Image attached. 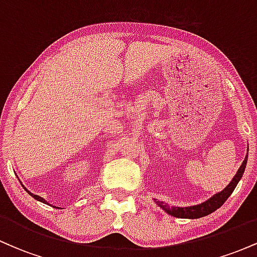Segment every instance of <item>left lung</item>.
<instances>
[{"mask_svg": "<svg viewBox=\"0 0 257 257\" xmlns=\"http://www.w3.org/2000/svg\"><path fill=\"white\" fill-rule=\"evenodd\" d=\"M246 162H247V155L245 159L243 161L241 166L239 169H238L237 174L233 178V180L229 182V185L227 186L223 191H221L220 193H216L214 197H211L210 199H208L206 202L202 203V204L198 205H193V206H186V208H176V206H170L168 205L167 203L163 202H157V204L161 206L163 210H166L168 214L172 215V216L175 217H180V219H198V217H203L206 216V215L214 213L216 209H219L223 203L226 202L227 198L231 196L233 191H234L235 186H237L239 180L243 176L244 170H245L246 167Z\"/></svg>", "mask_w": 257, "mask_h": 257, "instance_id": "left-lung-1", "label": "left lung"}]
</instances>
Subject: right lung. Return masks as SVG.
Wrapping results in <instances>:
<instances>
[{
  "label": "right lung",
  "mask_w": 257,
  "mask_h": 257,
  "mask_svg": "<svg viewBox=\"0 0 257 257\" xmlns=\"http://www.w3.org/2000/svg\"><path fill=\"white\" fill-rule=\"evenodd\" d=\"M25 190H26V188H25ZM26 191H28V190H26ZM28 192H29V191H28ZM29 194H30V196H32V197H34V198H35V199L40 200V202H42V203H47V202H46V200H44V199L42 198V197H40V196H36V194H32L31 192H29ZM47 204H48V203H47ZM54 208H55V206H54Z\"/></svg>",
  "instance_id": "right-lung-1"
}]
</instances>
